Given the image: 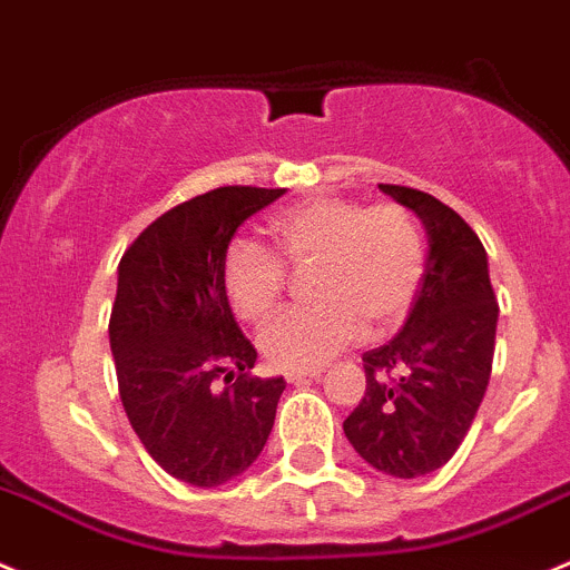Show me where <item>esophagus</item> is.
<instances>
[{"instance_id":"obj_1","label":"esophagus","mask_w":570,"mask_h":570,"mask_svg":"<svg viewBox=\"0 0 570 570\" xmlns=\"http://www.w3.org/2000/svg\"><path fill=\"white\" fill-rule=\"evenodd\" d=\"M284 375L289 384H303V381H308V379H317L320 370H289V373H284Z\"/></svg>"}]
</instances>
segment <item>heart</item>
<instances>
[{
	"mask_svg": "<svg viewBox=\"0 0 570 570\" xmlns=\"http://www.w3.org/2000/svg\"><path fill=\"white\" fill-rule=\"evenodd\" d=\"M278 255L295 269L314 262L308 292L317 303L278 314L258 336L278 370H312L370 334L397 328L425 278L423 228L397 203L364 206L347 197H308L269 219ZM281 257V258H282ZM279 258V259H281ZM273 250L236 239L223 253V289L236 317L264 323L286 289Z\"/></svg>",
	"mask_w": 570,
	"mask_h": 570,
	"instance_id": "1",
	"label": "heart"
}]
</instances>
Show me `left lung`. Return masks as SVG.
I'll return each mask as SVG.
<instances>
[{
    "label": "left lung",
    "mask_w": 570,
    "mask_h": 570,
    "mask_svg": "<svg viewBox=\"0 0 570 570\" xmlns=\"http://www.w3.org/2000/svg\"><path fill=\"white\" fill-rule=\"evenodd\" d=\"M429 234L412 312L386 345L362 353L367 390L342 423L364 462L397 479L443 468L465 440L490 384L499 301L476 230L445 203L379 184Z\"/></svg>",
    "instance_id": "8db88e82"
}]
</instances>
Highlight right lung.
Returning <instances> with one entry per match:
<instances>
[{"label":"right lung","mask_w":570,"mask_h":570,"mask_svg":"<svg viewBox=\"0 0 570 570\" xmlns=\"http://www.w3.org/2000/svg\"><path fill=\"white\" fill-rule=\"evenodd\" d=\"M286 189L219 186L147 225L119 262L110 353L119 397L147 454L195 488H217L256 462L284 379H253L256 347L223 289L236 228Z\"/></svg>","instance_id":"1"}]
</instances>
